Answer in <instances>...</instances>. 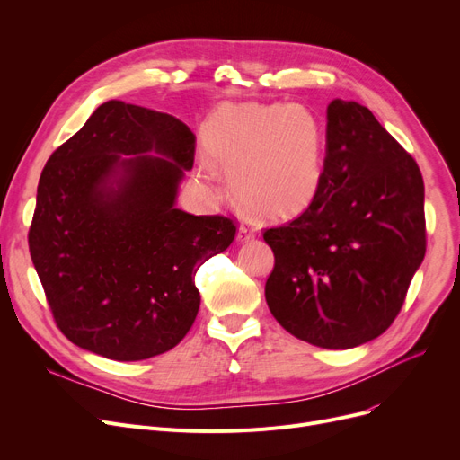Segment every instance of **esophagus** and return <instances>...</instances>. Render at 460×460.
I'll use <instances>...</instances> for the list:
<instances>
[{
    "label": "esophagus",
    "instance_id": "1",
    "mask_svg": "<svg viewBox=\"0 0 460 460\" xmlns=\"http://www.w3.org/2000/svg\"><path fill=\"white\" fill-rule=\"evenodd\" d=\"M255 236V229L253 227H250V226H240L238 227V234H236V238L240 240V243H246V240H250V238H253Z\"/></svg>",
    "mask_w": 460,
    "mask_h": 460
}]
</instances>
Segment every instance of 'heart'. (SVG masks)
Returning a JSON list of instances; mask_svg holds the SVG:
<instances>
[{
	"mask_svg": "<svg viewBox=\"0 0 460 460\" xmlns=\"http://www.w3.org/2000/svg\"><path fill=\"white\" fill-rule=\"evenodd\" d=\"M205 143L210 158L227 169L238 203L253 214L293 216L321 191L324 134L304 104H227L210 117ZM199 179L214 186L216 167L203 164Z\"/></svg>",
	"mask_w": 460,
	"mask_h": 460,
	"instance_id": "1",
	"label": "heart"
}]
</instances>
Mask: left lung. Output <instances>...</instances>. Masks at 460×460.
Returning a JSON list of instances; mask_svg holds the SVG:
<instances>
[{
	"mask_svg": "<svg viewBox=\"0 0 460 460\" xmlns=\"http://www.w3.org/2000/svg\"><path fill=\"white\" fill-rule=\"evenodd\" d=\"M321 191L295 220L264 231L276 321L323 349L364 345L392 326L425 257V186L416 160L358 102L326 110Z\"/></svg>",
	"mask_w": 460,
	"mask_h": 460,
	"instance_id": "1",
	"label": "left lung"
}]
</instances>
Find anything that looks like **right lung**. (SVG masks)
Wrapping results in <instances>:
<instances>
[{"label":"right lung","instance_id":"1","mask_svg":"<svg viewBox=\"0 0 460 460\" xmlns=\"http://www.w3.org/2000/svg\"><path fill=\"white\" fill-rule=\"evenodd\" d=\"M193 155L182 120L110 101L48 158L30 253L58 328L80 349L147 359L179 345L196 321L193 278L229 248L236 226L175 207Z\"/></svg>","mask_w":460,"mask_h":460}]
</instances>
